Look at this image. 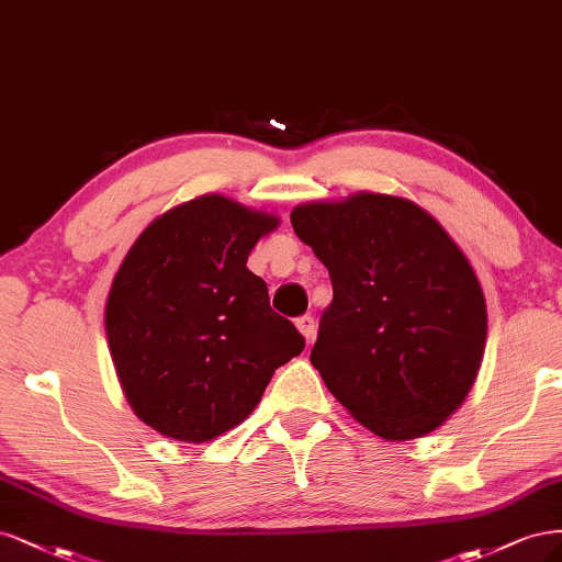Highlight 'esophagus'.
<instances>
[{
    "label": "esophagus",
    "instance_id": "34e87169",
    "mask_svg": "<svg viewBox=\"0 0 562 562\" xmlns=\"http://www.w3.org/2000/svg\"><path fill=\"white\" fill-rule=\"evenodd\" d=\"M296 327H299V331L305 336V340H313V336H315V319H313L311 315L299 317V319H296Z\"/></svg>",
    "mask_w": 562,
    "mask_h": 562
}]
</instances>
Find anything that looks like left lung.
<instances>
[{
  "label": "left lung",
  "instance_id": "8db88e82",
  "mask_svg": "<svg viewBox=\"0 0 562 562\" xmlns=\"http://www.w3.org/2000/svg\"><path fill=\"white\" fill-rule=\"evenodd\" d=\"M334 299L311 352L329 392L387 441L437 429L479 373L487 315L460 247L404 198L359 193L292 212Z\"/></svg>",
  "mask_w": 562,
  "mask_h": 562
}]
</instances>
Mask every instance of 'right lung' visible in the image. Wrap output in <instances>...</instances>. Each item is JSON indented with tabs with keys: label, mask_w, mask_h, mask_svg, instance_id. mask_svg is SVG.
<instances>
[{
	"label": "right lung",
	"mask_w": 562,
	"mask_h": 562,
	"mask_svg": "<svg viewBox=\"0 0 562 562\" xmlns=\"http://www.w3.org/2000/svg\"><path fill=\"white\" fill-rule=\"evenodd\" d=\"M276 216L224 195L179 205L144 231L106 299V338L137 418L203 443L243 423L305 338L268 301L247 257Z\"/></svg>",
	"instance_id": "right-lung-1"
}]
</instances>
